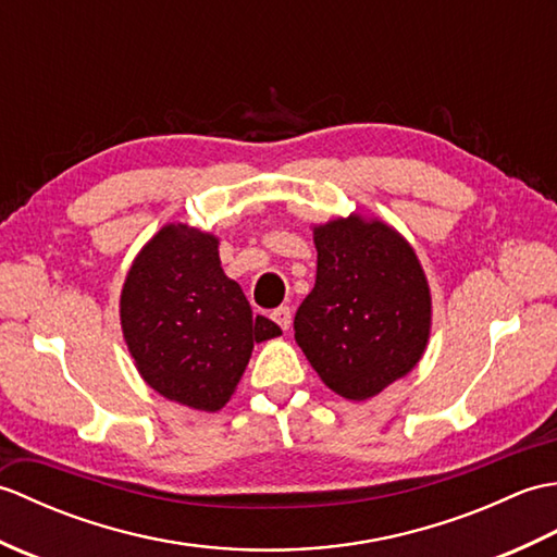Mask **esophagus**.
Wrapping results in <instances>:
<instances>
[{
  "label": "esophagus",
  "mask_w": 557,
  "mask_h": 557,
  "mask_svg": "<svg viewBox=\"0 0 557 557\" xmlns=\"http://www.w3.org/2000/svg\"><path fill=\"white\" fill-rule=\"evenodd\" d=\"M272 321H275L282 330H289V325H292V311H289V306H280V309L272 311Z\"/></svg>",
  "instance_id": "1"
}]
</instances>
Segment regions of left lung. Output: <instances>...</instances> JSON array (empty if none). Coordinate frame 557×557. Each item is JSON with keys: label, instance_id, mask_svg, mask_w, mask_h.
<instances>
[{"label": "left lung", "instance_id": "1", "mask_svg": "<svg viewBox=\"0 0 557 557\" xmlns=\"http://www.w3.org/2000/svg\"><path fill=\"white\" fill-rule=\"evenodd\" d=\"M315 285L294 339L333 393L361 401L407 375L431 335V289L397 230L357 212L313 227Z\"/></svg>", "mask_w": 557, "mask_h": 557}]
</instances>
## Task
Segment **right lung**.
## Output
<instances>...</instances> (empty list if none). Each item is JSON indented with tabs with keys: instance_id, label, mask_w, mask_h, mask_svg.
Here are the masks:
<instances>
[{
	"instance_id": "1",
	"label": "right lung",
	"mask_w": 557,
	"mask_h": 557,
	"mask_svg": "<svg viewBox=\"0 0 557 557\" xmlns=\"http://www.w3.org/2000/svg\"><path fill=\"white\" fill-rule=\"evenodd\" d=\"M215 234L164 224L128 270L120 318L140 377L198 411L227 405L253 345L282 335L224 275Z\"/></svg>"
}]
</instances>
